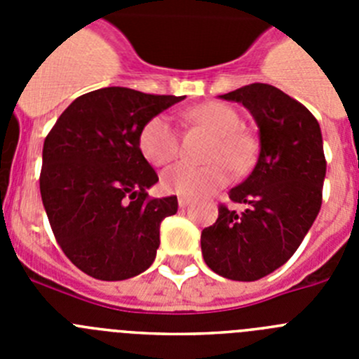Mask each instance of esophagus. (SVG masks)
<instances>
[{"label": "esophagus", "mask_w": 359, "mask_h": 359, "mask_svg": "<svg viewBox=\"0 0 359 359\" xmlns=\"http://www.w3.org/2000/svg\"><path fill=\"white\" fill-rule=\"evenodd\" d=\"M177 205H180V208H187L190 205V199L189 198H180V199H177Z\"/></svg>", "instance_id": "obj_1"}]
</instances>
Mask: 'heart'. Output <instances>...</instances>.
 <instances>
[{
  "mask_svg": "<svg viewBox=\"0 0 359 359\" xmlns=\"http://www.w3.org/2000/svg\"><path fill=\"white\" fill-rule=\"evenodd\" d=\"M190 118L214 136L208 165L182 161L161 174V187L182 198H203L226 185L231 169L244 172L255 161L257 144L243 131V120L236 109L223 102H207L190 111ZM138 147L152 165H165L180 154V133L172 118L156 115L149 118L138 136Z\"/></svg>",
  "mask_w": 359,
  "mask_h": 359,
  "instance_id": "1",
  "label": "heart"
}]
</instances>
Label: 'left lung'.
<instances>
[{
	"mask_svg": "<svg viewBox=\"0 0 359 359\" xmlns=\"http://www.w3.org/2000/svg\"><path fill=\"white\" fill-rule=\"evenodd\" d=\"M221 98L252 113L261 152L252 174L228 192L248 208L237 214L221 205L217 221L201 231V252L221 277L252 282L297 252L322 207L327 163L318 120L278 88L255 82Z\"/></svg>",
	"mask_w": 359,
	"mask_h": 359,
	"instance_id": "left-lung-1",
	"label": "left lung"
}]
</instances>
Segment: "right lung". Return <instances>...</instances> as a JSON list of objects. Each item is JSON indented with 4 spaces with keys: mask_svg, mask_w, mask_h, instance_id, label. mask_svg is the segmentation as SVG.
Returning a JSON list of instances; mask_svg holds the SVG:
<instances>
[{
    "mask_svg": "<svg viewBox=\"0 0 359 359\" xmlns=\"http://www.w3.org/2000/svg\"><path fill=\"white\" fill-rule=\"evenodd\" d=\"M180 100L102 88L75 98L46 136L44 210L65 255L90 277L126 280L154 261L160 224L177 212V198H149L158 174L138 136L149 118Z\"/></svg>",
    "mask_w": 359,
    "mask_h": 359,
    "instance_id": "obj_1",
    "label": "right lung"
}]
</instances>
